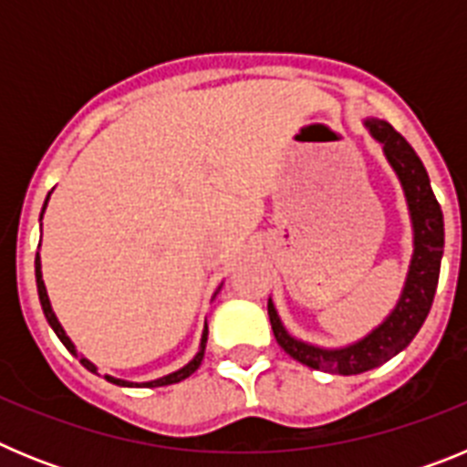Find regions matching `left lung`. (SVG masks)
I'll return each instance as SVG.
<instances>
[{
	"mask_svg": "<svg viewBox=\"0 0 467 467\" xmlns=\"http://www.w3.org/2000/svg\"><path fill=\"white\" fill-rule=\"evenodd\" d=\"M365 128L383 147V156L402 184L411 231H414V253H411L410 271H407V280H404L398 304L383 317V323L365 334L362 339L348 346H339V348H325V346L308 344V341L292 337L285 329L274 301L269 299V320L280 348L301 365L327 374H341V377L369 372L411 344V339L431 313L444 253L442 210L432 193L426 168L416 151L411 150V144L390 123L381 121V119H365Z\"/></svg>",
	"mask_w": 467,
	"mask_h": 467,
	"instance_id": "left-lung-1",
	"label": "left lung"
}]
</instances>
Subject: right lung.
I'll list each match as a JSON object with an SVG mask.
<instances>
[{"label": "right lung", "instance_id": "obj_1", "mask_svg": "<svg viewBox=\"0 0 467 467\" xmlns=\"http://www.w3.org/2000/svg\"><path fill=\"white\" fill-rule=\"evenodd\" d=\"M48 198H51V193H48V196H47V203H48ZM47 203H44V208H41V217H44V210H47ZM35 275H36V292H39L41 308H44V316H47V320H48V325H51V329L57 334V339L63 341V346L69 350V353H72V356L79 358V362L86 367V369H88V372H98V367H95L93 362L88 360V358H84V356H79V353H77V346H74L72 339H69L67 334H65L63 325H60V320H57L56 313H53L51 299H48V292H47V285H44V278H41V259H39V253H36V259H35ZM220 287H222V285H220ZM217 292H220V290H217ZM217 292H214V295H217ZM205 344H208V323H205L203 334H201V346H198V353L192 358V360L187 362V365L180 367L177 372L166 374V377L154 379V381H144V383L123 381V379L109 377V374H105V379H107V381H109V383H117V386H128V388H133V386L159 388V386H171V383H180V381H184V379H187V377H192V374L196 372L198 367H201V360H203V353H205Z\"/></svg>", "mask_w": 467, "mask_h": 467}]
</instances>
